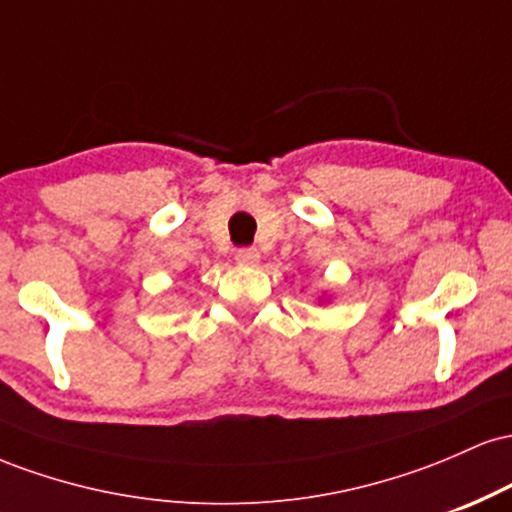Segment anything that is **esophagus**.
<instances>
[{"label":"esophagus","instance_id":"esophagus-1","mask_svg":"<svg viewBox=\"0 0 512 512\" xmlns=\"http://www.w3.org/2000/svg\"><path fill=\"white\" fill-rule=\"evenodd\" d=\"M236 260L238 264H257L260 262V252H257L255 248H238L236 250Z\"/></svg>","mask_w":512,"mask_h":512}]
</instances>
